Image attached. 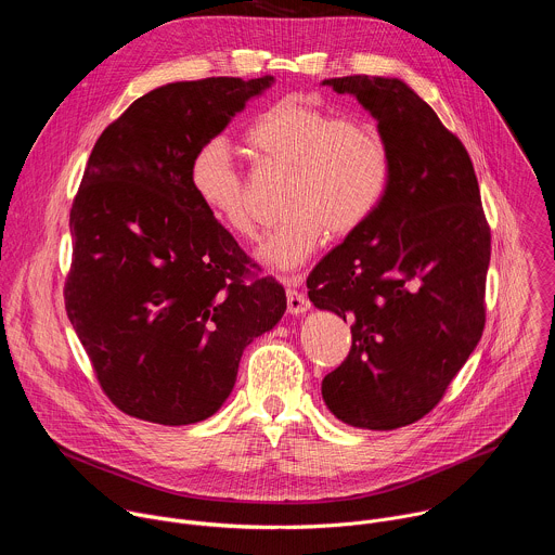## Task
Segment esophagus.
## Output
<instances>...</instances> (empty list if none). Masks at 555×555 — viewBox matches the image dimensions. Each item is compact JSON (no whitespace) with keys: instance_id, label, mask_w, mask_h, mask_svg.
Here are the masks:
<instances>
[{"instance_id":"obj_1","label":"esophagus","mask_w":555,"mask_h":555,"mask_svg":"<svg viewBox=\"0 0 555 555\" xmlns=\"http://www.w3.org/2000/svg\"><path fill=\"white\" fill-rule=\"evenodd\" d=\"M289 285H298L300 283V279H289L287 281ZM309 300H307V296L305 294H300L298 289H287V311L289 313H294V315H300V313H305V311H309Z\"/></svg>"}]
</instances>
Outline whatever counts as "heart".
Listing matches in <instances>:
<instances>
[{"mask_svg":"<svg viewBox=\"0 0 555 555\" xmlns=\"http://www.w3.org/2000/svg\"><path fill=\"white\" fill-rule=\"evenodd\" d=\"M261 163L292 171L285 223L257 246V261L270 270H298L327 234L358 232L386 197L392 157L377 125L340 118L305 96H285L261 112L246 131ZM189 184L204 210L230 234L250 236L255 219L246 182L221 138L197 146Z\"/></svg>","mask_w":555,"mask_h":555,"instance_id":"obj_1","label":"heart"}]
</instances>
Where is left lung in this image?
Listing matches in <instances>:
<instances>
[{
	"mask_svg": "<svg viewBox=\"0 0 555 555\" xmlns=\"http://www.w3.org/2000/svg\"><path fill=\"white\" fill-rule=\"evenodd\" d=\"M375 118L392 176L375 215L309 274L313 307L351 321V351L325 375L345 424L409 426L430 413L486 325L490 228L461 140L402 78H327Z\"/></svg>",
	"mask_w": 555,
	"mask_h": 555,
	"instance_id": "obj_1",
	"label": "left lung"
}]
</instances>
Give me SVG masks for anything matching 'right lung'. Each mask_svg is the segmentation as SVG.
Segmentation results:
<instances>
[{"instance_id": "add662e5", "label": "right lung", "mask_w": 555, "mask_h": 555, "mask_svg": "<svg viewBox=\"0 0 555 555\" xmlns=\"http://www.w3.org/2000/svg\"><path fill=\"white\" fill-rule=\"evenodd\" d=\"M274 76H210L151 90L96 140L72 204L67 319L127 415L189 426L234 388L244 349L285 313L270 276L197 202L189 163Z\"/></svg>"}]
</instances>
